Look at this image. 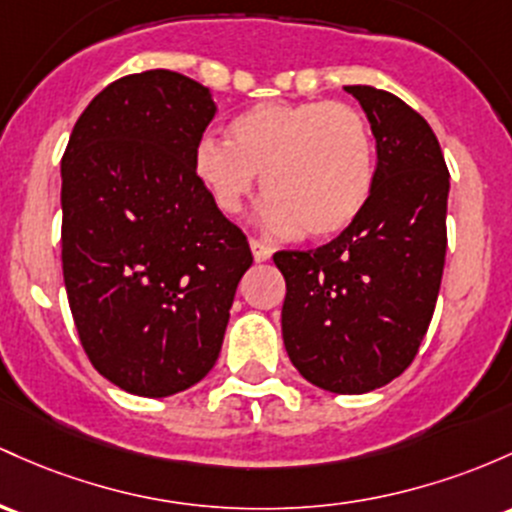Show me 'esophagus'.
I'll list each match as a JSON object with an SVG mask.
<instances>
[{"mask_svg": "<svg viewBox=\"0 0 512 512\" xmlns=\"http://www.w3.org/2000/svg\"><path fill=\"white\" fill-rule=\"evenodd\" d=\"M250 247H252V257H255V262H267L274 252L272 245L262 243V240L257 238H250Z\"/></svg>", "mask_w": 512, "mask_h": 512, "instance_id": "1", "label": "esophagus"}]
</instances>
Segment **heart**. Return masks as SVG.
<instances>
[{
	"label": "heart",
	"instance_id": "obj_1",
	"mask_svg": "<svg viewBox=\"0 0 512 512\" xmlns=\"http://www.w3.org/2000/svg\"><path fill=\"white\" fill-rule=\"evenodd\" d=\"M230 140L204 136L194 172L211 201L233 216L255 192L272 233L333 238L357 221L376 177V145L364 114L338 101H267L230 121Z\"/></svg>",
	"mask_w": 512,
	"mask_h": 512
}]
</instances>
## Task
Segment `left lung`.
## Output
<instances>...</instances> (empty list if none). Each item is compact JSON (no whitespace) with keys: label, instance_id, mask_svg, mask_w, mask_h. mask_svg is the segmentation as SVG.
<instances>
[{"label":"left lung","instance_id":"left-lung-1","mask_svg":"<svg viewBox=\"0 0 512 512\" xmlns=\"http://www.w3.org/2000/svg\"><path fill=\"white\" fill-rule=\"evenodd\" d=\"M376 138V177L357 221L316 250H282V335L313 386L367 393L408 369L440 294L449 172L428 121L367 84L345 87Z\"/></svg>","mask_w":512,"mask_h":512}]
</instances>
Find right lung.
I'll use <instances>...</instances> for the list:
<instances>
[{
    "label": "right lung",
    "instance_id": "right-lung-1",
    "mask_svg": "<svg viewBox=\"0 0 512 512\" xmlns=\"http://www.w3.org/2000/svg\"><path fill=\"white\" fill-rule=\"evenodd\" d=\"M216 116L209 87L172 70L121 77L89 101L63 165V277L94 369L165 398L216 364L245 233L213 204L194 148Z\"/></svg>",
    "mask_w": 512,
    "mask_h": 512
}]
</instances>
